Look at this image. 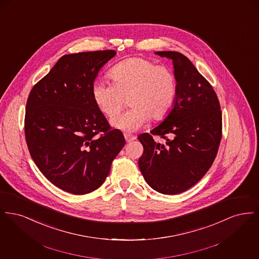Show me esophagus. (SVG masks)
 Returning <instances> with one entry per match:
<instances>
[{"label":"esophagus","instance_id":"34e87169","mask_svg":"<svg viewBox=\"0 0 259 259\" xmlns=\"http://www.w3.org/2000/svg\"><path fill=\"white\" fill-rule=\"evenodd\" d=\"M124 138H125L127 143H130V142L134 141L136 139L135 136L130 135V134H124Z\"/></svg>","mask_w":259,"mask_h":259}]
</instances>
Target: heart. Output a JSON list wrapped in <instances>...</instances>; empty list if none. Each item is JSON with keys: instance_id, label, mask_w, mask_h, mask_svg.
<instances>
[{"instance_id": "heart-1", "label": "heart", "mask_w": 259, "mask_h": 259, "mask_svg": "<svg viewBox=\"0 0 259 259\" xmlns=\"http://www.w3.org/2000/svg\"><path fill=\"white\" fill-rule=\"evenodd\" d=\"M113 83L95 80L92 97L99 110L111 117L123 109L128 98L130 110L114 116L111 123L125 132H134L148 122L164 118L177 97V78L172 70L142 57L119 62L110 71Z\"/></svg>"}]
</instances>
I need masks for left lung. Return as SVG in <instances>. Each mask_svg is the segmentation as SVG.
<instances>
[{"label":"left lung","instance_id":"obj_1","mask_svg":"<svg viewBox=\"0 0 259 259\" xmlns=\"http://www.w3.org/2000/svg\"><path fill=\"white\" fill-rule=\"evenodd\" d=\"M155 54L172 61L177 97L163 122L138 137L144 147L139 168L151 188L172 195L197 184L210 168L222 140V114L213 88L186 56L176 51ZM153 135L165 143L156 142Z\"/></svg>","mask_w":259,"mask_h":259}]
</instances>
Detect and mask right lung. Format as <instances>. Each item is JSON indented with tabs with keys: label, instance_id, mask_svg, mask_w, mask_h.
Here are the masks:
<instances>
[{
	"label": "right lung",
	"instance_id": "right-lung-1",
	"mask_svg": "<svg viewBox=\"0 0 259 259\" xmlns=\"http://www.w3.org/2000/svg\"><path fill=\"white\" fill-rule=\"evenodd\" d=\"M114 50L64 55L32 88L26 104L25 138L30 154L51 184L82 195L104 184L125 145L92 97L100 69Z\"/></svg>",
	"mask_w": 259,
	"mask_h": 259
}]
</instances>
